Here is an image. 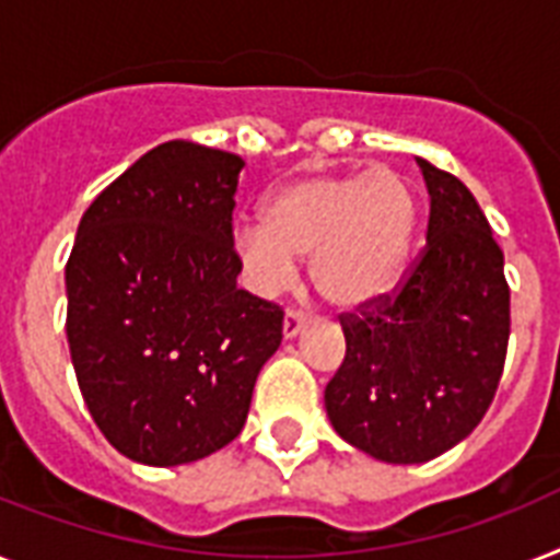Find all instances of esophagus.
I'll list each match as a JSON object with an SVG mask.
<instances>
[{
    "instance_id": "34e87169",
    "label": "esophagus",
    "mask_w": 560,
    "mask_h": 560,
    "mask_svg": "<svg viewBox=\"0 0 560 560\" xmlns=\"http://www.w3.org/2000/svg\"><path fill=\"white\" fill-rule=\"evenodd\" d=\"M304 327H307V316L299 311H288V316H284V327H281V334H284V339H295V336L302 334Z\"/></svg>"
}]
</instances>
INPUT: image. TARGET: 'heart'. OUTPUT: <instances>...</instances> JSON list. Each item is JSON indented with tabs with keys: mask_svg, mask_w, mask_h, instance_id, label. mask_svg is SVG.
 <instances>
[{
	"mask_svg": "<svg viewBox=\"0 0 560 560\" xmlns=\"http://www.w3.org/2000/svg\"><path fill=\"white\" fill-rule=\"evenodd\" d=\"M265 224L233 230V253L256 293L290 284L295 258L311 256L316 293L336 307H362L390 293L411 256L417 195L388 166L311 172L276 186L261 207Z\"/></svg>",
	"mask_w": 560,
	"mask_h": 560,
	"instance_id": "heart-1",
	"label": "heart"
}]
</instances>
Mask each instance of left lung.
<instances>
[{
	"mask_svg": "<svg viewBox=\"0 0 560 560\" xmlns=\"http://www.w3.org/2000/svg\"><path fill=\"white\" fill-rule=\"evenodd\" d=\"M429 189L425 249L397 295L342 316L345 362L325 411L374 460L429 463L492 406L509 342L503 253L475 195L417 158Z\"/></svg>",
	"mask_w": 560,
	"mask_h": 560,
	"instance_id": "1",
	"label": "left lung"
}]
</instances>
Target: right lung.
Masks as SVG:
<instances>
[{
	"label": "right lung",
	"mask_w": 560,
	"mask_h": 560,
	"mask_svg": "<svg viewBox=\"0 0 560 560\" xmlns=\"http://www.w3.org/2000/svg\"><path fill=\"white\" fill-rule=\"evenodd\" d=\"M244 161L170 140L106 186L66 267L68 351L103 438L143 466L233 443L279 351L276 304L238 288L233 209Z\"/></svg>",
	"instance_id": "right-lung-1"
}]
</instances>
